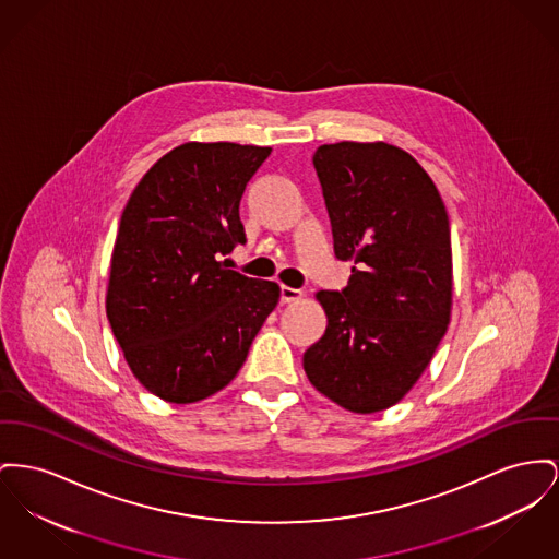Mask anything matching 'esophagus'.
Instances as JSON below:
<instances>
[{
	"label": "esophagus",
	"instance_id": "1",
	"mask_svg": "<svg viewBox=\"0 0 559 559\" xmlns=\"http://www.w3.org/2000/svg\"><path fill=\"white\" fill-rule=\"evenodd\" d=\"M301 297H304V294H301L299 289L287 287V285L281 287V301H283V304H292V301H297V299H301Z\"/></svg>",
	"mask_w": 559,
	"mask_h": 559
}]
</instances>
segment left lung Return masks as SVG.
<instances>
[{
  "instance_id": "obj_1",
  "label": "left lung",
  "mask_w": 559,
  "mask_h": 559,
  "mask_svg": "<svg viewBox=\"0 0 559 559\" xmlns=\"http://www.w3.org/2000/svg\"><path fill=\"white\" fill-rule=\"evenodd\" d=\"M312 163L335 258L355 265L342 292L317 294L328 329L304 371L340 407L382 412L412 391L448 331V211L427 170L384 141L321 145Z\"/></svg>"
}]
</instances>
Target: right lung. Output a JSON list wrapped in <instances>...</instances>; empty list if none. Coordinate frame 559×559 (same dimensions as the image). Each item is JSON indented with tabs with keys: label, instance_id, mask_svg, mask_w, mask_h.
Returning a JSON list of instances; mask_svg holds the SVG:
<instances>
[{
	"label": "right lung",
	"instance_id": "right-lung-1",
	"mask_svg": "<svg viewBox=\"0 0 559 559\" xmlns=\"http://www.w3.org/2000/svg\"><path fill=\"white\" fill-rule=\"evenodd\" d=\"M272 147L190 141L132 190L116 236L105 310L134 378L197 403L236 378L281 289L224 260L245 242L247 183Z\"/></svg>",
	"mask_w": 559,
	"mask_h": 559
}]
</instances>
